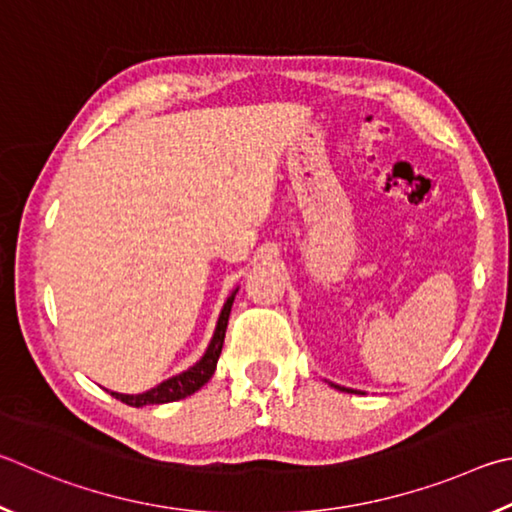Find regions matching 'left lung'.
I'll return each instance as SVG.
<instances>
[{
    "instance_id": "8db88e82",
    "label": "left lung",
    "mask_w": 512,
    "mask_h": 512,
    "mask_svg": "<svg viewBox=\"0 0 512 512\" xmlns=\"http://www.w3.org/2000/svg\"><path fill=\"white\" fill-rule=\"evenodd\" d=\"M330 387H335V389H339V391H346V393H362V391H355V389H346V387H339V384H333V382H330Z\"/></svg>"
}]
</instances>
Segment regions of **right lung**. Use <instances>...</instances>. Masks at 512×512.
Returning a JSON list of instances; mask_svg holds the SVG:
<instances>
[{"label":"right lung","mask_w":512,"mask_h":512,"mask_svg":"<svg viewBox=\"0 0 512 512\" xmlns=\"http://www.w3.org/2000/svg\"><path fill=\"white\" fill-rule=\"evenodd\" d=\"M236 292H238V288L229 294L227 301H224V306L220 310V317H218V324H215V330H213L211 342H209V346H206L204 355L193 366H188L186 371L177 373V375H173V378H168L164 382H159L157 387H152V389L143 391V393H116V391H110L112 398L121 400L130 407H146V405H166V402L182 400L186 396H191V393H195L197 389H202L204 384L211 380L215 366H218V357L222 353L224 333H227V324H229V315H231L233 299H236Z\"/></svg>","instance_id":"add662e5"}]
</instances>
